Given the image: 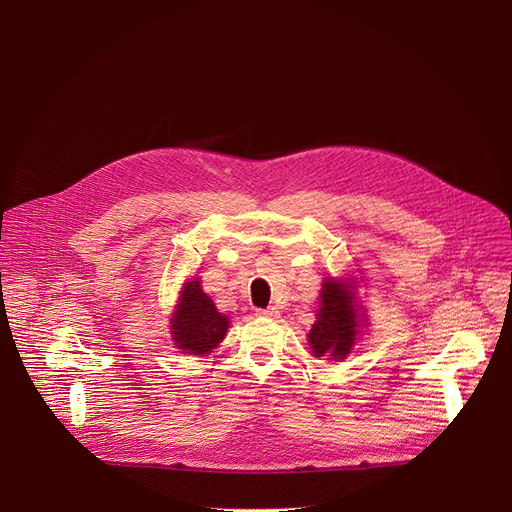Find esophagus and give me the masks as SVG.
<instances>
[{
    "mask_svg": "<svg viewBox=\"0 0 512 512\" xmlns=\"http://www.w3.org/2000/svg\"><path fill=\"white\" fill-rule=\"evenodd\" d=\"M257 316H261V318H277L279 312L275 308H265V310H257Z\"/></svg>",
    "mask_w": 512,
    "mask_h": 512,
    "instance_id": "34e87169",
    "label": "esophagus"
}]
</instances>
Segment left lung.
Segmentation results:
<instances>
[{"label": "left lung", "mask_w": 512, "mask_h": 512, "mask_svg": "<svg viewBox=\"0 0 512 512\" xmlns=\"http://www.w3.org/2000/svg\"><path fill=\"white\" fill-rule=\"evenodd\" d=\"M356 314L352 308V294L344 283L328 279L322 287V306L318 320L312 326L308 340L316 356L344 358L356 338Z\"/></svg>", "instance_id": "1"}]
</instances>
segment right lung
Returning a JSON list of instances; mask_svg holds the SVG:
<instances>
[{"label": "right lung", "instance_id": "add662e5", "mask_svg": "<svg viewBox=\"0 0 512 512\" xmlns=\"http://www.w3.org/2000/svg\"><path fill=\"white\" fill-rule=\"evenodd\" d=\"M229 320L218 314L198 279L184 285L178 310L172 318V338L186 354H206L227 334Z\"/></svg>", "mask_w": 512, "mask_h": 512}]
</instances>
